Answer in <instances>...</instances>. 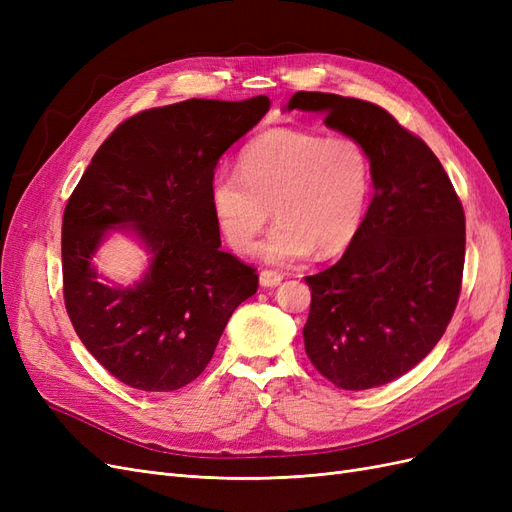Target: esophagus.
I'll list each match as a JSON object with an SVG mask.
<instances>
[{
  "label": "esophagus",
  "instance_id": "obj_1",
  "mask_svg": "<svg viewBox=\"0 0 512 512\" xmlns=\"http://www.w3.org/2000/svg\"><path fill=\"white\" fill-rule=\"evenodd\" d=\"M284 280V275L282 273H277V271H269V269H265V271H260V286H265V288H273V286H277Z\"/></svg>",
  "mask_w": 512,
  "mask_h": 512
}]
</instances>
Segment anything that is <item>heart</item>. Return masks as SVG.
<instances>
[{
	"instance_id": "1",
	"label": "heart",
	"mask_w": 512,
	"mask_h": 512,
	"mask_svg": "<svg viewBox=\"0 0 512 512\" xmlns=\"http://www.w3.org/2000/svg\"><path fill=\"white\" fill-rule=\"evenodd\" d=\"M371 194V160L352 136L273 128L247 143L239 173L218 170L209 207L222 237L247 252L273 215L277 224L256 254L292 265L316 250L333 256L359 232Z\"/></svg>"
}]
</instances>
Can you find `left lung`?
<instances>
[{"instance_id": "obj_1", "label": "left lung", "mask_w": 512, "mask_h": 512, "mask_svg": "<svg viewBox=\"0 0 512 512\" xmlns=\"http://www.w3.org/2000/svg\"><path fill=\"white\" fill-rule=\"evenodd\" d=\"M288 111L363 143L374 198L346 254L305 282L309 361L339 389L365 391L404 376L444 335L461 292L466 215L440 160L382 106L297 91Z\"/></svg>"}]
</instances>
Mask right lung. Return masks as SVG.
Listing matches in <instances>:
<instances>
[{
    "mask_svg": "<svg viewBox=\"0 0 512 512\" xmlns=\"http://www.w3.org/2000/svg\"><path fill=\"white\" fill-rule=\"evenodd\" d=\"M269 98H192L115 128L76 185L61 222L64 301L96 361L138 391L168 393L203 374L256 271L220 250L209 183L222 153L269 111ZM130 227L150 252L134 287L90 265L106 229Z\"/></svg>",
    "mask_w": 512,
    "mask_h": 512,
    "instance_id": "right-lung-1",
    "label": "right lung"
}]
</instances>
